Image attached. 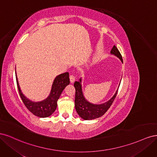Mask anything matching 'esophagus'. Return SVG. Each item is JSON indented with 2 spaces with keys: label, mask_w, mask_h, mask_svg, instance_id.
<instances>
[{
  "label": "esophagus",
  "mask_w": 157,
  "mask_h": 157,
  "mask_svg": "<svg viewBox=\"0 0 157 157\" xmlns=\"http://www.w3.org/2000/svg\"><path fill=\"white\" fill-rule=\"evenodd\" d=\"M69 78H70V81H71V83L74 82V81L75 80V77L73 75H71L69 76Z\"/></svg>",
  "instance_id": "1"
}]
</instances>
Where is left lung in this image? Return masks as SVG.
<instances>
[{
	"label": "left lung",
	"instance_id": "obj_1",
	"mask_svg": "<svg viewBox=\"0 0 157 157\" xmlns=\"http://www.w3.org/2000/svg\"><path fill=\"white\" fill-rule=\"evenodd\" d=\"M111 54L116 56L123 63L122 56L115 46L113 47L111 50ZM74 86L76 90L75 99L76 111L78 115L84 120H92L103 115L111 107L113 101L115 100L118 90V88L115 95L107 102L100 104V105H95V104L88 102L84 97L82 90L81 78H80L79 81H76L74 83Z\"/></svg>",
	"mask_w": 157,
	"mask_h": 157
}]
</instances>
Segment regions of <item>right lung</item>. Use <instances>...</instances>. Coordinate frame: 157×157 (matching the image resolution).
Wrapping results in <instances>:
<instances>
[{
  "label": "right lung",
  "mask_w": 157,
  "mask_h": 157,
  "mask_svg": "<svg viewBox=\"0 0 157 157\" xmlns=\"http://www.w3.org/2000/svg\"><path fill=\"white\" fill-rule=\"evenodd\" d=\"M16 82L19 94L28 110L33 115L39 117L45 118L50 116L56 109L57 102L59 98L61 92L64 88L69 84V75L66 72L57 76L52 84L49 96L44 100L39 102H33L27 99L21 91L16 73Z\"/></svg>",
  "instance_id": "1"
}]
</instances>
